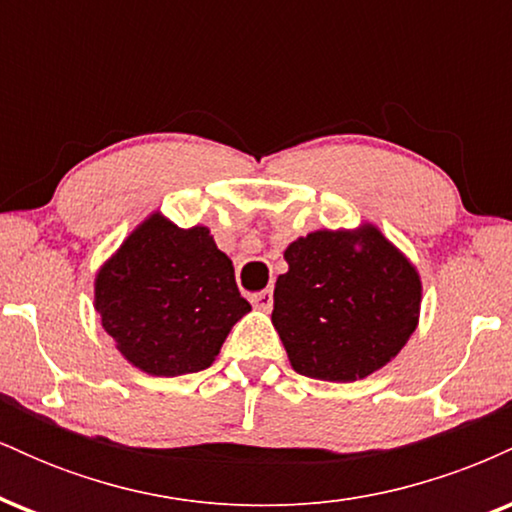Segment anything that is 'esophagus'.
Segmentation results:
<instances>
[{
  "label": "esophagus",
  "instance_id": "obj_1",
  "mask_svg": "<svg viewBox=\"0 0 512 512\" xmlns=\"http://www.w3.org/2000/svg\"><path fill=\"white\" fill-rule=\"evenodd\" d=\"M250 301H252V305H255V308H260V310H272L274 293H272V289L260 291V293H252Z\"/></svg>",
  "mask_w": 512,
  "mask_h": 512
}]
</instances>
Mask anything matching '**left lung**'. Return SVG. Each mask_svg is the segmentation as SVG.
I'll return each mask as SVG.
<instances>
[{"label":"left lung","mask_w":512,"mask_h":512,"mask_svg":"<svg viewBox=\"0 0 512 512\" xmlns=\"http://www.w3.org/2000/svg\"><path fill=\"white\" fill-rule=\"evenodd\" d=\"M284 257L289 272L276 279L272 322L296 373L354 383L395 358L416 330L419 274L378 228L315 231Z\"/></svg>","instance_id":"8db88e82"}]
</instances>
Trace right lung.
I'll use <instances>...</instances> for the list:
<instances>
[{
    "mask_svg": "<svg viewBox=\"0 0 512 512\" xmlns=\"http://www.w3.org/2000/svg\"><path fill=\"white\" fill-rule=\"evenodd\" d=\"M96 310L129 363L173 378L209 368L250 303L207 228L154 214L98 272Z\"/></svg>",
    "mask_w": 512,
    "mask_h": 512,
    "instance_id": "obj_1",
    "label": "right lung"
}]
</instances>
